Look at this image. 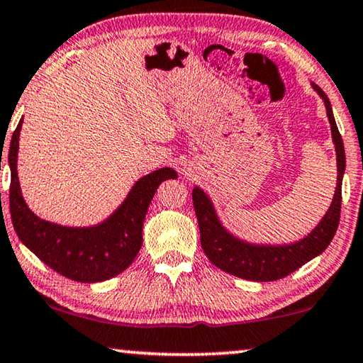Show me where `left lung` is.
Masks as SVG:
<instances>
[{"mask_svg": "<svg viewBox=\"0 0 363 363\" xmlns=\"http://www.w3.org/2000/svg\"><path fill=\"white\" fill-rule=\"evenodd\" d=\"M311 88L319 94L325 106L330 124V135L337 160V182L333 203L323 219L311 233L288 244H257L240 239L239 235L220 223L216 208L208 193L199 186L193 188L194 213L198 218L201 247L208 259L229 275L244 278L250 281H275L290 275L299 267L321 255L333 240L340 218V201H342V178L345 172V152L337 124H335L333 106L325 93L311 82Z\"/></svg>", "mask_w": 363, "mask_h": 363, "instance_id": "1", "label": "left lung"}]
</instances>
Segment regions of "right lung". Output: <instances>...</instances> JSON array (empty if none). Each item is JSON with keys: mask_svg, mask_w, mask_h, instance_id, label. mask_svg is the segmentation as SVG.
I'll return each mask as SVG.
<instances>
[{"mask_svg": "<svg viewBox=\"0 0 363 363\" xmlns=\"http://www.w3.org/2000/svg\"><path fill=\"white\" fill-rule=\"evenodd\" d=\"M21 128L23 119L13 133L8 150L11 170L9 209L21 242L52 270L70 280L96 283L119 275L139 254L144 219L157 188L165 180L177 178V172L164 167L139 178L124 201L101 223L83 228L60 225L40 219L24 201L18 177Z\"/></svg>", "mask_w": 363, "mask_h": 363, "instance_id": "1", "label": "right lung"}]
</instances>
